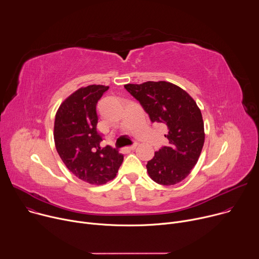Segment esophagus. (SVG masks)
<instances>
[{
  "label": "esophagus",
  "instance_id": "esophagus-1",
  "mask_svg": "<svg viewBox=\"0 0 259 259\" xmlns=\"http://www.w3.org/2000/svg\"><path fill=\"white\" fill-rule=\"evenodd\" d=\"M137 146H138V143H134V144H132V145H130V146L128 147V150H129V151H134Z\"/></svg>",
  "mask_w": 259,
  "mask_h": 259
}]
</instances>
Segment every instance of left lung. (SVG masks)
Wrapping results in <instances>:
<instances>
[{"instance_id":"8db88e82","label":"left lung","mask_w":259,"mask_h":259,"mask_svg":"<svg viewBox=\"0 0 259 259\" xmlns=\"http://www.w3.org/2000/svg\"><path fill=\"white\" fill-rule=\"evenodd\" d=\"M124 87L140 102L153 123L167 127L165 137L169 143L147 162V173L163 186L182 181L196 166L204 145L201 109L187 91L169 82L149 81Z\"/></svg>"}]
</instances>
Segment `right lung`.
<instances>
[{"instance_id": "obj_1", "label": "right lung", "mask_w": 259, "mask_h": 259, "mask_svg": "<svg viewBox=\"0 0 259 259\" xmlns=\"http://www.w3.org/2000/svg\"><path fill=\"white\" fill-rule=\"evenodd\" d=\"M108 86L89 85L70 94L59 106L54 122L56 151L67 169L95 186L113 180L124 156L112 146L100 147L96 104Z\"/></svg>"}]
</instances>
